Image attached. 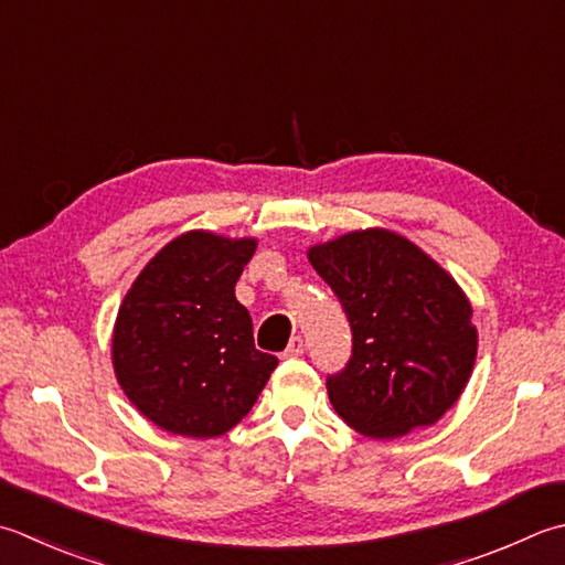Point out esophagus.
Returning a JSON list of instances; mask_svg holds the SVG:
<instances>
[{
    "label": "esophagus",
    "mask_w": 565,
    "mask_h": 565,
    "mask_svg": "<svg viewBox=\"0 0 565 565\" xmlns=\"http://www.w3.org/2000/svg\"><path fill=\"white\" fill-rule=\"evenodd\" d=\"M303 350H306L303 338H301V335H294L291 342H289V348L284 350V355H286V358H301Z\"/></svg>",
    "instance_id": "esophagus-1"
}]
</instances>
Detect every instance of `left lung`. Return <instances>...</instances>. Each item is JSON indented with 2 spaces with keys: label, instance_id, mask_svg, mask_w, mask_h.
Here are the masks:
<instances>
[{
  "label": "left lung",
  "instance_id": "obj_1",
  "mask_svg": "<svg viewBox=\"0 0 565 565\" xmlns=\"http://www.w3.org/2000/svg\"><path fill=\"white\" fill-rule=\"evenodd\" d=\"M348 316L352 352L326 386L338 416L370 438L436 424L470 380L478 333L458 284L390 230L308 249Z\"/></svg>",
  "mask_w": 565,
  "mask_h": 565
}]
</instances>
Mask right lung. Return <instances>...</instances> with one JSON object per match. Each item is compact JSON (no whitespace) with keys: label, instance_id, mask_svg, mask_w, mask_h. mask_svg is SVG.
I'll return each instance as SVG.
<instances>
[{"label":"right lung","instance_id":"obj_1","mask_svg":"<svg viewBox=\"0 0 565 565\" xmlns=\"http://www.w3.org/2000/svg\"><path fill=\"white\" fill-rule=\"evenodd\" d=\"M257 242L185 232L131 284L113 360L139 412L179 436L213 438L249 414L276 360L254 348L235 284Z\"/></svg>","mask_w":565,"mask_h":565}]
</instances>
